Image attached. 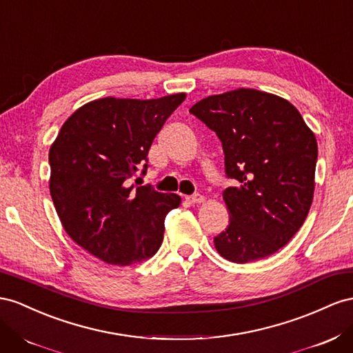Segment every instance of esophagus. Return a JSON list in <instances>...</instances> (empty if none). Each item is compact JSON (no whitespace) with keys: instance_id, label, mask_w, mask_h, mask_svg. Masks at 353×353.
Listing matches in <instances>:
<instances>
[{"instance_id":"34e87169","label":"esophagus","mask_w":353,"mask_h":353,"mask_svg":"<svg viewBox=\"0 0 353 353\" xmlns=\"http://www.w3.org/2000/svg\"><path fill=\"white\" fill-rule=\"evenodd\" d=\"M185 200L188 203H192V205H194V203H202L203 200H205V197L202 196V194H199V193H194V194H192V196H185Z\"/></svg>"}]
</instances>
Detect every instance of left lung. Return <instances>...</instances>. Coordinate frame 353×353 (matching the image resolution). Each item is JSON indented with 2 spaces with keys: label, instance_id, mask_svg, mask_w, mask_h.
I'll list each match as a JSON object with an SVG mask.
<instances>
[{
  "label": "left lung",
  "instance_id": "1",
  "mask_svg": "<svg viewBox=\"0 0 353 353\" xmlns=\"http://www.w3.org/2000/svg\"><path fill=\"white\" fill-rule=\"evenodd\" d=\"M190 112L220 138L225 176L234 179L223 193L230 223L214 237L216 251L239 264L279 251L300 230L313 200V132L287 99L254 89L208 97Z\"/></svg>",
  "mask_w": 353,
  "mask_h": 353
}]
</instances>
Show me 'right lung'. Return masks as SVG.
I'll list each match as a JSON object with an SVG mask.
<instances>
[{
	"label": "right lung",
	"instance_id": "1",
	"mask_svg": "<svg viewBox=\"0 0 353 353\" xmlns=\"http://www.w3.org/2000/svg\"><path fill=\"white\" fill-rule=\"evenodd\" d=\"M185 93L159 99L102 98L63 123L49 153L50 194L71 239L108 264L148 260L163 242L174 193L129 185L148 168V150Z\"/></svg>",
	"mask_w": 353,
	"mask_h": 353
}]
</instances>
